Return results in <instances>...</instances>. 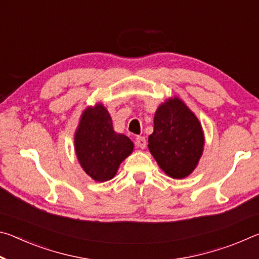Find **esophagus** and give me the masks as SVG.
Returning a JSON list of instances; mask_svg holds the SVG:
<instances>
[{"label": "esophagus", "instance_id": "esophagus-1", "mask_svg": "<svg viewBox=\"0 0 259 259\" xmlns=\"http://www.w3.org/2000/svg\"><path fill=\"white\" fill-rule=\"evenodd\" d=\"M136 145L140 148H145L146 147V139L143 136H139V137L136 138Z\"/></svg>", "mask_w": 259, "mask_h": 259}]
</instances>
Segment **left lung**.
I'll return each mask as SVG.
<instances>
[{
  "label": "left lung",
  "mask_w": 259,
  "mask_h": 259,
  "mask_svg": "<svg viewBox=\"0 0 259 259\" xmlns=\"http://www.w3.org/2000/svg\"><path fill=\"white\" fill-rule=\"evenodd\" d=\"M204 136L198 117L178 97L157 107L148 150L169 177L183 179L196 168L203 152Z\"/></svg>",
  "instance_id": "left-lung-1"
}]
</instances>
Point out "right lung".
I'll return each instance as SVG.
<instances>
[{
  "instance_id": "right-lung-1",
  "label": "right lung",
  "mask_w": 259,
  "mask_h": 259,
  "mask_svg": "<svg viewBox=\"0 0 259 259\" xmlns=\"http://www.w3.org/2000/svg\"><path fill=\"white\" fill-rule=\"evenodd\" d=\"M74 146L83 170L96 182L112 179L122 161L134 151V143L114 131L112 117L103 104L83 111Z\"/></svg>"
}]
</instances>
